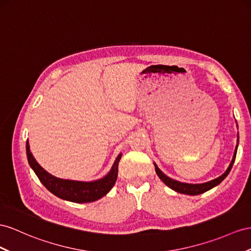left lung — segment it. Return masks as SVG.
<instances>
[{"label": "left lung", "mask_w": 251, "mask_h": 251, "mask_svg": "<svg viewBox=\"0 0 251 251\" xmlns=\"http://www.w3.org/2000/svg\"><path fill=\"white\" fill-rule=\"evenodd\" d=\"M237 144H239V136H237ZM237 144L235 147V151H234V155L232 158V161H231L229 168L227 169V171L224 173L222 176H220L216 179H213V180L208 181V182H204V183H198V184H192V183H184V182H180V181H177L174 180V179H172L170 177L166 176L165 174L160 171V169L158 166L155 164V169H156V173L157 175L159 176V178L161 179V180L168 185L169 188H171L172 190H174L178 193H181V194H187V195H199V194H202V193L207 192L209 190H211L212 188L216 187V185L220 184L225 178L228 176V174L230 173L231 169H232V165L234 163V160H235V156H236V151H237Z\"/></svg>", "instance_id": "8db88e82"}]
</instances>
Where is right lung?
<instances>
[{"instance_id": "add662e5", "label": "right lung", "mask_w": 251, "mask_h": 251, "mask_svg": "<svg viewBox=\"0 0 251 251\" xmlns=\"http://www.w3.org/2000/svg\"><path fill=\"white\" fill-rule=\"evenodd\" d=\"M26 155L30 168L34 170L35 174L39 178L41 183L46 187L52 194L59 197L64 201H69L77 203L92 202L105 196L107 193L112 189L118 178V166L122 157V153L117 157L112 165L110 172L99 180L83 182L66 180L54 177L47 171H44L35 160L33 153L29 151L28 140L26 141Z\"/></svg>"}]
</instances>
